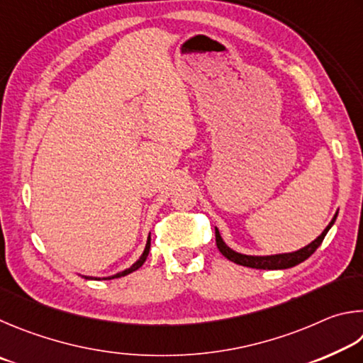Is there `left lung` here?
<instances>
[{
    "label": "left lung",
    "instance_id": "left-lung-1",
    "mask_svg": "<svg viewBox=\"0 0 363 363\" xmlns=\"http://www.w3.org/2000/svg\"><path fill=\"white\" fill-rule=\"evenodd\" d=\"M336 217L338 213L335 215L333 220L330 221L328 226L323 230L319 238L313 240L309 245L304 247V249L294 252V253H284V255H272V257H249V255H242V253H238L231 250L228 247L223 239H221L218 230H215V242H217L218 250L221 252V255L226 257L228 259H231L233 263L240 264V266H247V268H255V269H287V268H294V266L303 263L304 259H308L313 253L319 249V245L322 244V240L325 239L327 233L330 228L333 226Z\"/></svg>",
    "mask_w": 363,
    "mask_h": 363
}]
</instances>
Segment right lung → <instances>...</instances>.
Here are the masks:
<instances>
[{
    "mask_svg": "<svg viewBox=\"0 0 363 363\" xmlns=\"http://www.w3.org/2000/svg\"><path fill=\"white\" fill-rule=\"evenodd\" d=\"M150 245H151V238H148V242H146V247H145V252H143V255L140 257L135 263H133L129 269H125V271H123V272H118V274H114V276H111V277H104V281H110V279H116V277H123V276H127V274H130V272H133V271H137L140 266H142L143 263H145V259H146V257H148V253H150ZM86 279H92V277H86Z\"/></svg>",
    "mask_w": 363,
    "mask_h": 363,
    "instance_id": "right-lung-1",
    "label": "right lung"
}]
</instances>
